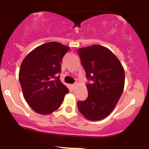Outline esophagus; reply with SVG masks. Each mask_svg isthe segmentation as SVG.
I'll return each instance as SVG.
<instances>
[{
  "label": "esophagus",
  "instance_id": "34e87169",
  "mask_svg": "<svg viewBox=\"0 0 149 149\" xmlns=\"http://www.w3.org/2000/svg\"><path fill=\"white\" fill-rule=\"evenodd\" d=\"M76 83H75V84L71 85V88H72L73 89H74L75 88H76Z\"/></svg>",
  "mask_w": 149,
  "mask_h": 149
}]
</instances>
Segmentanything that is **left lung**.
Returning <instances> with one entry per match:
<instances>
[{"label": "left lung", "mask_w": 149, "mask_h": 149, "mask_svg": "<svg viewBox=\"0 0 149 149\" xmlns=\"http://www.w3.org/2000/svg\"><path fill=\"white\" fill-rule=\"evenodd\" d=\"M86 77L88 97L78 109L89 120H100L113 111L124 90L125 71L115 54L107 47L92 45L77 50Z\"/></svg>", "instance_id": "8db88e82"}]
</instances>
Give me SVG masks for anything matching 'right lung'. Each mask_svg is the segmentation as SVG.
I'll use <instances>...</instances> for the list:
<instances>
[{
    "label": "right lung",
    "mask_w": 149,
    "mask_h": 149,
    "mask_svg": "<svg viewBox=\"0 0 149 149\" xmlns=\"http://www.w3.org/2000/svg\"><path fill=\"white\" fill-rule=\"evenodd\" d=\"M69 47L58 42L38 46L26 56L19 80L26 102L38 113L49 115L60 107L69 92L59 80L61 61Z\"/></svg>",
    "instance_id": "right-lung-1"
}]
</instances>
